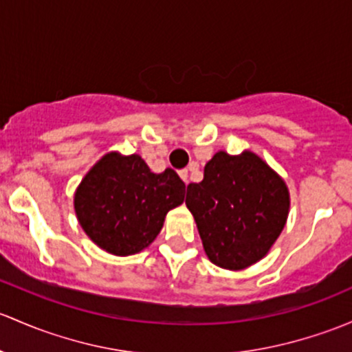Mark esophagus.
Listing matches in <instances>:
<instances>
[{"mask_svg":"<svg viewBox=\"0 0 352 352\" xmlns=\"http://www.w3.org/2000/svg\"><path fill=\"white\" fill-rule=\"evenodd\" d=\"M179 175H180V179L184 180V182L188 184V177H190V170H187V168H186V170H180Z\"/></svg>","mask_w":352,"mask_h":352,"instance_id":"34e87169","label":"esophagus"}]
</instances>
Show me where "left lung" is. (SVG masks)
<instances>
[{
  "instance_id": "8db88e82",
  "label": "left lung",
  "mask_w": 352,
  "mask_h": 352,
  "mask_svg": "<svg viewBox=\"0 0 352 352\" xmlns=\"http://www.w3.org/2000/svg\"><path fill=\"white\" fill-rule=\"evenodd\" d=\"M186 206L214 265L244 270L268 254L287 224L290 192L261 157L217 151L204 179L188 184Z\"/></svg>"
}]
</instances>
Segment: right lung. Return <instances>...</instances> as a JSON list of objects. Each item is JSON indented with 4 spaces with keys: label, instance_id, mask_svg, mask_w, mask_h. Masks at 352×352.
<instances>
[{
    "label": "right lung",
    "instance_id": "right-lung-1",
    "mask_svg": "<svg viewBox=\"0 0 352 352\" xmlns=\"http://www.w3.org/2000/svg\"><path fill=\"white\" fill-rule=\"evenodd\" d=\"M175 170L153 173L140 155L109 151L80 180L74 209L92 243L116 256L136 254L162 231L170 209L184 202Z\"/></svg>",
    "mask_w": 352,
    "mask_h": 352
}]
</instances>
